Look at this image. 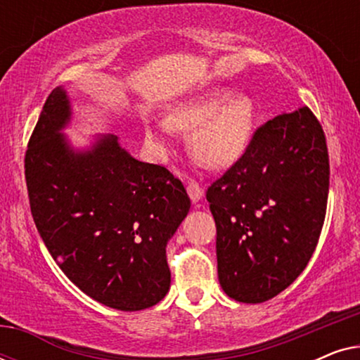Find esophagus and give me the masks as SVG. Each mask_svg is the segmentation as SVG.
Listing matches in <instances>:
<instances>
[{
	"label": "esophagus",
	"instance_id": "esophagus-1",
	"mask_svg": "<svg viewBox=\"0 0 360 360\" xmlns=\"http://www.w3.org/2000/svg\"><path fill=\"white\" fill-rule=\"evenodd\" d=\"M186 191H188L190 198L193 203H198L201 200V196H203V190H201V186L196 184L195 180H190L188 181V186H186Z\"/></svg>",
	"mask_w": 360,
	"mask_h": 360
}]
</instances>
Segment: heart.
I'll list each match as a JSON object with an SVG mask.
<instances>
[{
  "label": "heart",
  "instance_id": "obj_1",
  "mask_svg": "<svg viewBox=\"0 0 360 360\" xmlns=\"http://www.w3.org/2000/svg\"><path fill=\"white\" fill-rule=\"evenodd\" d=\"M255 108L250 98L231 91L214 90L191 98L170 110L165 126L172 131L189 134L191 155L210 169H224L243 154L252 136ZM147 141L164 146L154 127L146 129Z\"/></svg>",
  "mask_w": 360,
  "mask_h": 360
}]
</instances>
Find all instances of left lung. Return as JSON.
Returning <instances> with one entry per match:
<instances>
[{
  "mask_svg": "<svg viewBox=\"0 0 360 360\" xmlns=\"http://www.w3.org/2000/svg\"><path fill=\"white\" fill-rule=\"evenodd\" d=\"M328 191L326 137L309 108L275 116L254 132L206 191L228 297L262 303L295 282L316 249Z\"/></svg>",
  "mask_w": 360,
  "mask_h": 360,
  "instance_id": "left-lung-1",
  "label": "left lung"
}]
</instances>
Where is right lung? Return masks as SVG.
<instances>
[{"label": "right lung", "instance_id": "add662e5", "mask_svg": "<svg viewBox=\"0 0 360 360\" xmlns=\"http://www.w3.org/2000/svg\"><path fill=\"white\" fill-rule=\"evenodd\" d=\"M72 108L49 95L24 159L36 228L62 272L83 293L121 311L154 307L170 288L167 243L188 214L185 186L98 136L75 150L62 134Z\"/></svg>", "mask_w": 360, "mask_h": 360}]
</instances>
